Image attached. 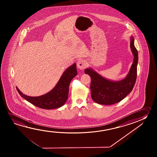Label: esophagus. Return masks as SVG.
<instances>
[{
	"label": "esophagus",
	"mask_w": 157,
	"mask_h": 157,
	"mask_svg": "<svg viewBox=\"0 0 157 157\" xmlns=\"http://www.w3.org/2000/svg\"><path fill=\"white\" fill-rule=\"evenodd\" d=\"M77 67L80 70H84L85 67H86V63L85 61L80 59L77 62Z\"/></svg>",
	"instance_id": "34e87169"
}]
</instances>
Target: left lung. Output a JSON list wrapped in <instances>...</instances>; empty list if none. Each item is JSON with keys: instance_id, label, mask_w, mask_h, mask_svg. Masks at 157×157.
I'll return each mask as SVG.
<instances>
[{"instance_id": "left-lung-1", "label": "left lung", "mask_w": 157, "mask_h": 157, "mask_svg": "<svg viewBox=\"0 0 157 157\" xmlns=\"http://www.w3.org/2000/svg\"><path fill=\"white\" fill-rule=\"evenodd\" d=\"M130 48L134 55V61L126 77L120 81H112L105 79L91 68L85 69V74L91 77V95L95 102L111 105L123 100L132 90L137 77L138 52L134 45V38H130Z\"/></svg>"}]
</instances>
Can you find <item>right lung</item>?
Segmentation results:
<instances>
[{
    "label": "right lung",
    "instance_id": "1",
    "mask_svg": "<svg viewBox=\"0 0 157 157\" xmlns=\"http://www.w3.org/2000/svg\"><path fill=\"white\" fill-rule=\"evenodd\" d=\"M77 75L76 64L74 63L65 70L52 90L40 96H29L23 94L17 86L16 89L21 97L38 107L45 109L59 108L67 101L70 82Z\"/></svg>",
    "mask_w": 157,
    "mask_h": 157
}]
</instances>
